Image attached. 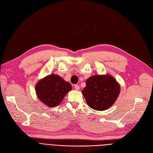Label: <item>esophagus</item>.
I'll return each instance as SVG.
<instances>
[{
    "label": "esophagus",
    "mask_w": 153,
    "mask_h": 153,
    "mask_svg": "<svg viewBox=\"0 0 153 153\" xmlns=\"http://www.w3.org/2000/svg\"><path fill=\"white\" fill-rule=\"evenodd\" d=\"M74 88H75V90H79V89H80V88H79V85H74Z\"/></svg>",
    "instance_id": "obj_1"
}]
</instances>
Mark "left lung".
<instances>
[{"mask_svg": "<svg viewBox=\"0 0 153 153\" xmlns=\"http://www.w3.org/2000/svg\"><path fill=\"white\" fill-rule=\"evenodd\" d=\"M120 85L115 78L109 75H95L86 81L82 91L88 105L96 111H104L110 108L120 93Z\"/></svg>", "mask_w": 153, "mask_h": 153, "instance_id": "1", "label": "left lung"}]
</instances>
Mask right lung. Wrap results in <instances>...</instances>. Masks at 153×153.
Returning a JSON list of instances; mask_svg holds the SVG:
<instances>
[{"mask_svg":"<svg viewBox=\"0 0 153 153\" xmlns=\"http://www.w3.org/2000/svg\"><path fill=\"white\" fill-rule=\"evenodd\" d=\"M35 90L37 97L43 103L49 107H55L72 90V86L60 76L52 74L39 80Z\"/></svg>","mask_w":153,"mask_h":153,"instance_id":"add662e5","label":"right lung"}]
</instances>
